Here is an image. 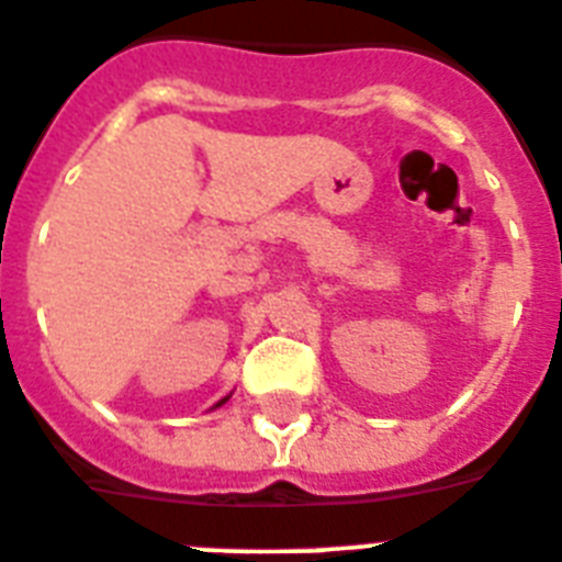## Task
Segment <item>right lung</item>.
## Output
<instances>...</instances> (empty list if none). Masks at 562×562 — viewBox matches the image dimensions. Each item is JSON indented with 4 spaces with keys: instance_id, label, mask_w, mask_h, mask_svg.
Returning a JSON list of instances; mask_svg holds the SVG:
<instances>
[{
    "instance_id": "obj_1",
    "label": "right lung",
    "mask_w": 562,
    "mask_h": 562,
    "mask_svg": "<svg viewBox=\"0 0 562 562\" xmlns=\"http://www.w3.org/2000/svg\"><path fill=\"white\" fill-rule=\"evenodd\" d=\"M227 400H231V394H227V396H222V400L220 402H216V405H213V408H222V405H225V402Z\"/></svg>"
}]
</instances>
